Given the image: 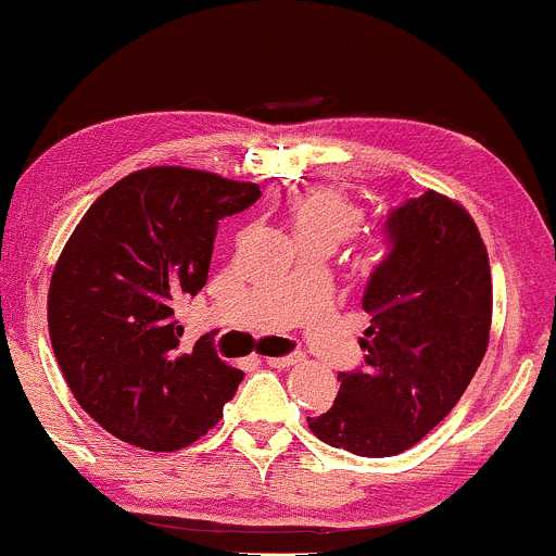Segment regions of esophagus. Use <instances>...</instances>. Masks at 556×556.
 <instances>
[{"label": "esophagus", "mask_w": 556, "mask_h": 556, "mask_svg": "<svg viewBox=\"0 0 556 556\" xmlns=\"http://www.w3.org/2000/svg\"><path fill=\"white\" fill-rule=\"evenodd\" d=\"M296 362H299V354H286V357H267V365L280 367V370H283V367L296 365Z\"/></svg>", "instance_id": "esophagus-1"}]
</instances>
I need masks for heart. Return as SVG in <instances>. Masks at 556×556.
<instances>
[{
	"label": "heart",
	"mask_w": 556,
	"mask_h": 556,
	"mask_svg": "<svg viewBox=\"0 0 556 556\" xmlns=\"http://www.w3.org/2000/svg\"><path fill=\"white\" fill-rule=\"evenodd\" d=\"M296 239H328L333 244L349 239L359 226V210L346 197L330 189H315L302 194L291 207Z\"/></svg>",
	"instance_id": "obj_1"
}]
</instances>
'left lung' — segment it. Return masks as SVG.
Here are the masks:
<instances>
[{"mask_svg":"<svg viewBox=\"0 0 556 556\" xmlns=\"http://www.w3.org/2000/svg\"><path fill=\"white\" fill-rule=\"evenodd\" d=\"M389 254L370 276L365 365L339 372L333 407L307 417L326 444L394 457L439 426L476 376L491 330V267L476 220L439 191L386 220Z\"/></svg>","mask_w":556,"mask_h":556,"instance_id":"1","label":"left lung"}]
</instances>
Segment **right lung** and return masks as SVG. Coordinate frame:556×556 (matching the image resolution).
I'll return each instance as SVG.
<instances>
[{"instance_id":"1","label":"right lung","mask_w":556,"mask_h":556,"mask_svg":"<svg viewBox=\"0 0 556 556\" xmlns=\"http://www.w3.org/2000/svg\"><path fill=\"white\" fill-rule=\"evenodd\" d=\"M260 194L207 170L147 167L110 186L62 249L47 302L54 357L80 407L126 444H194L239 389L244 372L210 333L180 349L176 309L207 283L217 220Z\"/></svg>"}]
</instances>
